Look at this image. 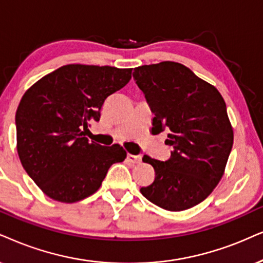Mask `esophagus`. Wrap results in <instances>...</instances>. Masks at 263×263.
Masks as SVG:
<instances>
[{"label": "esophagus", "mask_w": 263, "mask_h": 263, "mask_svg": "<svg viewBox=\"0 0 263 263\" xmlns=\"http://www.w3.org/2000/svg\"><path fill=\"white\" fill-rule=\"evenodd\" d=\"M127 161L131 162V164H139L142 161L141 155H134V154H127Z\"/></svg>", "instance_id": "1"}]
</instances>
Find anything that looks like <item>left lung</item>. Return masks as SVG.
I'll return each instance as SVG.
<instances>
[{
	"label": "left lung",
	"instance_id": "8db88e82",
	"mask_svg": "<svg viewBox=\"0 0 263 263\" xmlns=\"http://www.w3.org/2000/svg\"><path fill=\"white\" fill-rule=\"evenodd\" d=\"M134 79L154 112L152 132L170 129L168 160L144 155L155 178L144 198L167 211H183L205 200L224 175L233 147V127L221 93L181 63L135 68Z\"/></svg>",
	"mask_w": 263,
	"mask_h": 263
}]
</instances>
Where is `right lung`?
<instances>
[{
	"label": "right lung",
	"mask_w": 263,
	"mask_h": 263,
	"mask_svg": "<svg viewBox=\"0 0 263 263\" xmlns=\"http://www.w3.org/2000/svg\"><path fill=\"white\" fill-rule=\"evenodd\" d=\"M132 69L68 64L24 93L15 112L16 151L37 187L71 204L96 193L109 167L126 158L119 144L89 142L84 129L99 121L105 99L131 80Z\"/></svg>",
	"instance_id": "right-lung-1"
}]
</instances>
